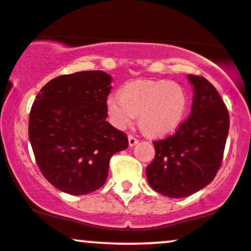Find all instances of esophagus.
<instances>
[{
	"instance_id": "obj_1",
	"label": "esophagus",
	"mask_w": 251,
	"mask_h": 251,
	"mask_svg": "<svg viewBox=\"0 0 251 251\" xmlns=\"http://www.w3.org/2000/svg\"><path fill=\"white\" fill-rule=\"evenodd\" d=\"M138 139L135 138V137H133V135H131L129 134L128 135V145H129V147H133V146H135V145L138 144Z\"/></svg>"
}]
</instances>
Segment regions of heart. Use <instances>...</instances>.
<instances>
[{
	"instance_id": "heart-1",
	"label": "heart",
	"mask_w": 251,
	"mask_h": 251,
	"mask_svg": "<svg viewBox=\"0 0 251 251\" xmlns=\"http://www.w3.org/2000/svg\"><path fill=\"white\" fill-rule=\"evenodd\" d=\"M188 107V95L181 84L172 80H135L126 84L120 95L106 99L111 123L127 128L138 114L140 128L151 137L171 134L182 123Z\"/></svg>"
}]
</instances>
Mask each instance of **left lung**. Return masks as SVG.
<instances>
[{"mask_svg": "<svg viewBox=\"0 0 251 251\" xmlns=\"http://www.w3.org/2000/svg\"><path fill=\"white\" fill-rule=\"evenodd\" d=\"M193 85L191 114L174 134L154 141L155 156L147 166L150 186L168 198H185L213 181L221 166L229 114L206 78L188 75Z\"/></svg>", "mask_w": 251, "mask_h": 251, "instance_id": "left-lung-1", "label": "left lung"}]
</instances>
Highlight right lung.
Segmentation results:
<instances>
[{
    "instance_id": "add662e5",
    "label": "right lung",
    "mask_w": 251,
    "mask_h": 251,
    "mask_svg": "<svg viewBox=\"0 0 251 251\" xmlns=\"http://www.w3.org/2000/svg\"><path fill=\"white\" fill-rule=\"evenodd\" d=\"M111 81L104 71H80L53 78L36 96L30 144L42 174L59 191H97L107 179L111 156L127 149L126 134L106 120Z\"/></svg>"
}]
</instances>
